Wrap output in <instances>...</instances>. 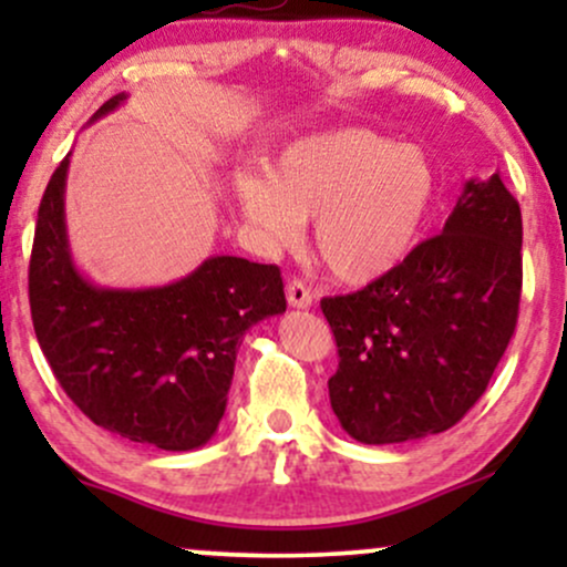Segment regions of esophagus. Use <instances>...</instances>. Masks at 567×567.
Wrapping results in <instances>:
<instances>
[{
  "mask_svg": "<svg viewBox=\"0 0 567 567\" xmlns=\"http://www.w3.org/2000/svg\"><path fill=\"white\" fill-rule=\"evenodd\" d=\"M285 292H288V303L292 309H309L311 301H315V298H311V290L306 288L301 279H290Z\"/></svg>",
  "mask_w": 567,
  "mask_h": 567,
  "instance_id": "1",
  "label": "esophagus"
}]
</instances>
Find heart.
<instances>
[{"label":"heart","instance_id":"obj_1","mask_svg":"<svg viewBox=\"0 0 567 567\" xmlns=\"http://www.w3.org/2000/svg\"><path fill=\"white\" fill-rule=\"evenodd\" d=\"M437 178L424 152L360 127L309 135L279 154L271 173H239V213L271 247L301 239L315 218L317 256L336 279L373 282L413 250Z\"/></svg>","mask_w":567,"mask_h":567}]
</instances>
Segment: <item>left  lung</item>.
I'll return each instance as SVG.
<instances>
[{"label": "left lung", "mask_w": 567, "mask_h": 567, "mask_svg": "<svg viewBox=\"0 0 567 567\" xmlns=\"http://www.w3.org/2000/svg\"><path fill=\"white\" fill-rule=\"evenodd\" d=\"M523 216L498 173L466 181L442 234L349 296L322 298L338 347L330 405L357 442L451 429L483 396L514 336Z\"/></svg>", "instance_id": "1"}]
</instances>
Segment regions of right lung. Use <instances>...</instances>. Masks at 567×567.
Returning a JSON list of instances; mask_svg holds the SVG:
<instances>
[{
	"instance_id": "obj_1",
	"label": "right lung",
	"mask_w": 567,
	"mask_h": 567,
	"mask_svg": "<svg viewBox=\"0 0 567 567\" xmlns=\"http://www.w3.org/2000/svg\"><path fill=\"white\" fill-rule=\"evenodd\" d=\"M97 109L93 122L125 103ZM69 157L39 202L29 264L34 333L58 383L106 432L159 451H194L216 434L247 328L285 311L275 264L213 256L162 288H97L69 250Z\"/></svg>"
}]
</instances>
